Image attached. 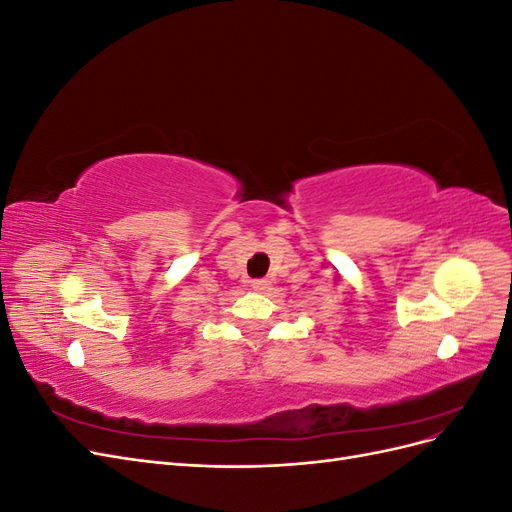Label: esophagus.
I'll list each match as a JSON object with an SVG mask.
<instances>
[{
  "instance_id": "obj_1",
  "label": "esophagus",
  "mask_w": 512,
  "mask_h": 512,
  "mask_svg": "<svg viewBox=\"0 0 512 512\" xmlns=\"http://www.w3.org/2000/svg\"><path fill=\"white\" fill-rule=\"evenodd\" d=\"M252 288H254V290H260V292H262V290H269V288H271V282H269V280H254V282H252Z\"/></svg>"
}]
</instances>
